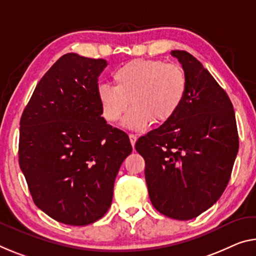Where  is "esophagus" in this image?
<instances>
[{
    "label": "esophagus",
    "mask_w": 256,
    "mask_h": 256,
    "mask_svg": "<svg viewBox=\"0 0 256 256\" xmlns=\"http://www.w3.org/2000/svg\"><path fill=\"white\" fill-rule=\"evenodd\" d=\"M128 138H130V142H131V144H132V147H134L136 146V136H134V134H128Z\"/></svg>",
    "instance_id": "obj_1"
}]
</instances>
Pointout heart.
Wrapping results in <instances>:
<instances>
[{
  "mask_svg": "<svg viewBox=\"0 0 256 256\" xmlns=\"http://www.w3.org/2000/svg\"><path fill=\"white\" fill-rule=\"evenodd\" d=\"M112 78L115 85L100 83L96 86L102 116L115 123L131 104L123 125L133 131H144L154 120L162 123L172 118L188 88L186 75L179 64L160 60H132L115 70Z\"/></svg>",
  "mask_w": 256,
  "mask_h": 256,
  "instance_id": "b5f03b06",
  "label": "heart"
}]
</instances>
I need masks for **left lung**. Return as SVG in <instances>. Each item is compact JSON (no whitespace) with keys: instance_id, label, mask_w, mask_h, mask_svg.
I'll return each mask as SVG.
<instances>
[{"instance_id":"obj_1","label":"left lung","mask_w":256,"mask_h":256,"mask_svg":"<svg viewBox=\"0 0 256 256\" xmlns=\"http://www.w3.org/2000/svg\"><path fill=\"white\" fill-rule=\"evenodd\" d=\"M188 80L184 104L172 118L141 136L152 204L176 220H190L218 202L228 184L239 141L232 104L202 64L173 50Z\"/></svg>"}]
</instances>
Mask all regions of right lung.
<instances>
[{
  "label": "right lung",
  "instance_id": "add662e5",
  "mask_svg": "<svg viewBox=\"0 0 256 256\" xmlns=\"http://www.w3.org/2000/svg\"><path fill=\"white\" fill-rule=\"evenodd\" d=\"M107 62L67 54L38 84L20 120L19 165L33 200L56 221L86 226L112 205L114 184L132 152L107 124L96 96Z\"/></svg>",
  "mask_w": 256,
  "mask_h": 256
}]
</instances>
